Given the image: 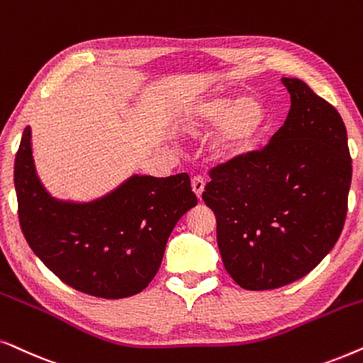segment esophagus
<instances>
[{
  "label": "esophagus",
  "mask_w": 363,
  "mask_h": 363,
  "mask_svg": "<svg viewBox=\"0 0 363 363\" xmlns=\"http://www.w3.org/2000/svg\"><path fill=\"white\" fill-rule=\"evenodd\" d=\"M204 187H206L204 179L199 177V176L192 177V191H194V194L197 196V199H201L202 192H204Z\"/></svg>",
  "instance_id": "34e87169"
}]
</instances>
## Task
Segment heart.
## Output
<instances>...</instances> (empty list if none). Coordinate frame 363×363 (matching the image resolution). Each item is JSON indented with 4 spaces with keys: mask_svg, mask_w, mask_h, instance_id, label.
<instances>
[{
    "mask_svg": "<svg viewBox=\"0 0 363 363\" xmlns=\"http://www.w3.org/2000/svg\"><path fill=\"white\" fill-rule=\"evenodd\" d=\"M211 125H214L207 143L211 157L220 164L239 161L252 151L262 136L267 125V109L255 96H201L187 106L181 128L197 138Z\"/></svg>",
    "mask_w": 363,
    "mask_h": 363,
    "instance_id": "b5f03b06",
    "label": "heart"
}]
</instances>
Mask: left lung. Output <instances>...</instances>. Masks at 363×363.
I'll use <instances>...</instances> for the list:
<instances>
[{"mask_svg":"<svg viewBox=\"0 0 363 363\" xmlns=\"http://www.w3.org/2000/svg\"><path fill=\"white\" fill-rule=\"evenodd\" d=\"M286 123L260 151L211 171L202 192L217 220V245L232 279L247 291L296 282L339 240L352 159L332 104L297 77Z\"/></svg>","mask_w":363,"mask_h":363,"instance_id":"8db88e82","label":"left lung"}]
</instances>
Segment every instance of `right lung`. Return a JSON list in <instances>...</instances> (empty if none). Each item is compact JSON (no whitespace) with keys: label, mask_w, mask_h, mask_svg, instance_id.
I'll use <instances>...</instances> for the list:
<instances>
[{"label":"right lung","mask_w":363,"mask_h":363,"mask_svg":"<svg viewBox=\"0 0 363 363\" xmlns=\"http://www.w3.org/2000/svg\"><path fill=\"white\" fill-rule=\"evenodd\" d=\"M14 189L33 252L69 287L103 298L144 291L161 267L174 225L197 204L186 172L134 174L89 202L56 199L36 174L30 125L14 159Z\"/></svg>","instance_id":"right-lung-1"}]
</instances>
